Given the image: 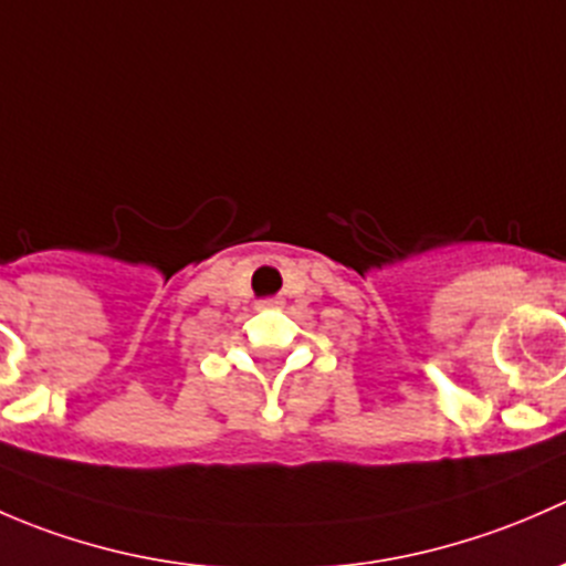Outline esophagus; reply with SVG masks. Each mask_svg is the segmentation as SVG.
Returning a JSON list of instances; mask_svg holds the SVG:
<instances>
[{
	"instance_id": "esophagus-1",
	"label": "esophagus",
	"mask_w": 566,
	"mask_h": 566,
	"mask_svg": "<svg viewBox=\"0 0 566 566\" xmlns=\"http://www.w3.org/2000/svg\"><path fill=\"white\" fill-rule=\"evenodd\" d=\"M265 304H276V301H265Z\"/></svg>"
}]
</instances>
